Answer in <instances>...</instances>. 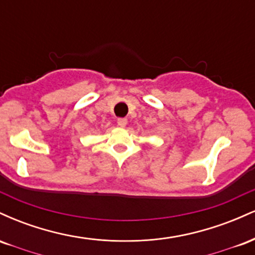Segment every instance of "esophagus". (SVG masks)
Wrapping results in <instances>:
<instances>
[{
    "mask_svg": "<svg viewBox=\"0 0 255 255\" xmlns=\"http://www.w3.org/2000/svg\"><path fill=\"white\" fill-rule=\"evenodd\" d=\"M118 125H119L121 128L126 127V125H127V119H119V120H118Z\"/></svg>",
    "mask_w": 255,
    "mask_h": 255,
    "instance_id": "1",
    "label": "esophagus"
}]
</instances>
